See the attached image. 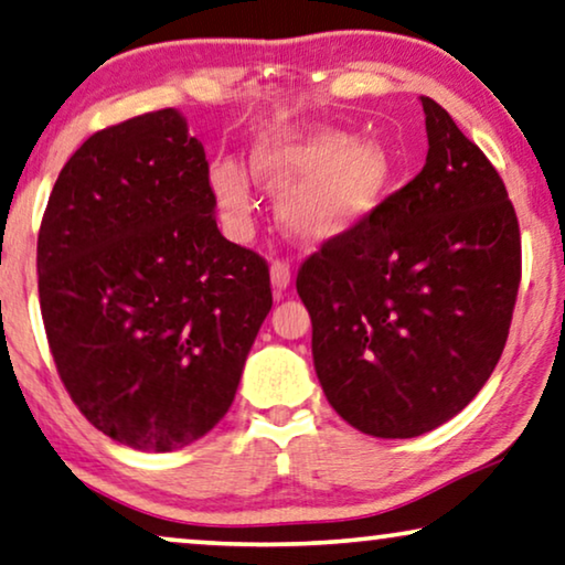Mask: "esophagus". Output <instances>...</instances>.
Listing matches in <instances>:
<instances>
[{
  "label": "esophagus",
  "instance_id": "obj_1",
  "mask_svg": "<svg viewBox=\"0 0 565 565\" xmlns=\"http://www.w3.org/2000/svg\"><path fill=\"white\" fill-rule=\"evenodd\" d=\"M289 284H291L289 266L281 264V260H276V264H271V286H274V291L281 294V291L289 289Z\"/></svg>",
  "mask_w": 565,
  "mask_h": 565
}]
</instances>
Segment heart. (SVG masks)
I'll return each instance as SVG.
<instances>
[{
  "instance_id": "1",
  "label": "heart",
  "mask_w": 565,
  "mask_h": 565,
  "mask_svg": "<svg viewBox=\"0 0 565 565\" xmlns=\"http://www.w3.org/2000/svg\"><path fill=\"white\" fill-rule=\"evenodd\" d=\"M250 173L279 196L276 220L294 241L322 245L355 233L376 217L396 181L392 150L381 140H351L330 125H274L253 142ZM210 189L230 227L248 230L250 179L241 163L210 166Z\"/></svg>"
}]
</instances>
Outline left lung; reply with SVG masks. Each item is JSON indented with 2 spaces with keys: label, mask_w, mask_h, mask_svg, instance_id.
<instances>
[{
  "label": "left lung",
  "mask_w": 565,
  "mask_h": 565,
  "mask_svg": "<svg viewBox=\"0 0 565 565\" xmlns=\"http://www.w3.org/2000/svg\"><path fill=\"white\" fill-rule=\"evenodd\" d=\"M419 102L423 171L297 276L322 392L373 438L430 433L481 392L520 289V225L504 181L438 102Z\"/></svg>",
  "instance_id": "8db88e82"
}]
</instances>
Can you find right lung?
I'll list each match as a JSON object with an SVG mask.
<instances>
[{
  "label": "right lung",
  "mask_w": 565,
  "mask_h": 565,
  "mask_svg": "<svg viewBox=\"0 0 565 565\" xmlns=\"http://www.w3.org/2000/svg\"><path fill=\"white\" fill-rule=\"evenodd\" d=\"M202 142L179 109L94 132L55 181L38 291L55 369L89 423L169 452L225 417L266 315V260L214 220Z\"/></svg>",
  "instance_id": "right-lung-1"
}]
</instances>
